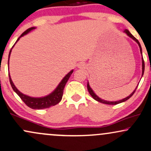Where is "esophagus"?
Returning <instances> with one entry per match:
<instances>
[{
    "mask_svg": "<svg viewBox=\"0 0 151 151\" xmlns=\"http://www.w3.org/2000/svg\"><path fill=\"white\" fill-rule=\"evenodd\" d=\"M78 67H79V68H81V67H84V65H81V64H80V65H78Z\"/></svg>",
    "mask_w": 151,
    "mask_h": 151,
    "instance_id": "1",
    "label": "esophagus"
}]
</instances>
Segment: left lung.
Instances as JSON below:
<instances>
[{
    "label": "left lung",
    "mask_w": 151,
    "mask_h": 151,
    "mask_svg": "<svg viewBox=\"0 0 151 151\" xmlns=\"http://www.w3.org/2000/svg\"><path fill=\"white\" fill-rule=\"evenodd\" d=\"M124 32H125V33H126V35H127L129 36V37H130L131 38H132L133 40L136 41V42L137 43H138V46H139V47H140V51H141V53L142 54V48H141V44H140V42H138V40H137L136 38L134 36H133V35L131 34V32H129V30H126V29L125 30H124ZM144 70H145L144 60H143V58H142V76L143 75V73H144ZM137 87H138V86H136V89H135L134 91H133V92L131 93V94H130L129 96H127V97H126V98L120 100V101H105V100L101 99H100L99 97V96H96V93L93 92V90L91 89V87H90V86H89V82L87 83V89H88V91H89L90 95H91V96H92V97L93 98V99H95V100H96V101H99V102H101V103H102V104H109V105H116V104H120V103H122V102L126 101V100H128V99H130V98L131 97V96H133V93H134L135 91H136Z\"/></svg>",
    "instance_id": "8db88e82"
}]
</instances>
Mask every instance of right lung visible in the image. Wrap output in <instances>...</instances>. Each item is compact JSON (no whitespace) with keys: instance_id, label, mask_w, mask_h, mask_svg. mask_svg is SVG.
<instances>
[{"instance_id":"right-lung-1","label":"right lung","mask_w":151,"mask_h":151,"mask_svg":"<svg viewBox=\"0 0 151 151\" xmlns=\"http://www.w3.org/2000/svg\"><path fill=\"white\" fill-rule=\"evenodd\" d=\"M35 28V27H30V28L27 29V30H25V32H24L23 33H22L21 35L18 37V39L17 40V41L15 42V43L18 42L20 37H22V36H24L25 35L27 34L29 32H30L31 30H34ZM15 43L14 44V45H15ZM14 45L12 47L11 50H10L9 52V55H8V66H9V58L10 56V53H11L12 49H13V47H14ZM72 72H73V70L70 71V72H69V73L63 78V79H62L61 82L59 84L58 87L55 89V91H52L51 93H50V94L47 95V96H44V97H40V98L31 97V96H27V95L23 94V93L20 92V91H19L16 87H15L14 84H13V81H12L11 79V77H10V74H8V75H9V80H10V85H11L12 88H13V91H14L19 96H20V99L22 100V101H23L24 103L27 106L33 109H42L50 108V106H52L58 104L59 102L61 101L62 98V95H63L64 88H65L66 83L67 82V81H68L69 78L70 77L71 74H72Z\"/></svg>"}]
</instances>
